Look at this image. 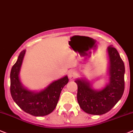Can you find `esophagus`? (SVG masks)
<instances>
[{
  "label": "esophagus",
  "mask_w": 133,
  "mask_h": 133,
  "mask_svg": "<svg viewBox=\"0 0 133 133\" xmlns=\"http://www.w3.org/2000/svg\"><path fill=\"white\" fill-rule=\"evenodd\" d=\"M77 74L75 70H74V69H71V70H69V78L70 79H74L75 77H77Z\"/></svg>",
  "instance_id": "obj_1"
}]
</instances>
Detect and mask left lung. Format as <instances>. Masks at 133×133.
<instances>
[{
	"label": "left lung",
	"mask_w": 133,
	"mask_h": 133,
	"mask_svg": "<svg viewBox=\"0 0 133 133\" xmlns=\"http://www.w3.org/2000/svg\"><path fill=\"white\" fill-rule=\"evenodd\" d=\"M109 58V83L101 90L92 89L89 81L77 79V102L81 109L91 115L107 113L121 99L125 90V65L117 50L107 48Z\"/></svg>",
	"instance_id": "8db88e82"
}]
</instances>
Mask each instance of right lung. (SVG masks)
I'll return each instance as SVG.
<instances>
[{
    "mask_svg": "<svg viewBox=\"0 0 133 133\" xmlns=\"http://www.w3.org/2000/svg\"><path fill=\"white\" fill-rule=\"evenodd\" d=\"M26 50L20 52L10 71V93L14 102L24 112L36 117L50 114L58 104L63 87L68 83L67 75L50 83L39 92H33L23 87L19 73Z\"/></svg>",
    "mask_w": 133,
    "mask_h": 133,
    "instance_id": "obj_1",
    "label": "right lung"
}]
</instances>
